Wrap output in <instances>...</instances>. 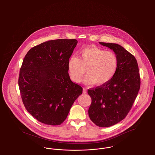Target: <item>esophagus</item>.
<instances>
[{
	"label": "esophagus",
	"mask_w": 155,
	"mask_h": 155,
	"mask_svg": "<svg viewBox=\"0 0 155 155\" xmlns=\"http://www.w3.org/2000/svg\"><path fill=\"white\" fill-rule=\"evenodd\" d=\"M83 93L84 94H86L87 92V89L86 88H83Z\"/></svg>",
	"instance_id": "1"
}]
</instances>
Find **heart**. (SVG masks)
<instances>
[{
    "label": "heart",
    "mask_w": 155,
    "mask_h": 155,
    "mask_svg": "<svg viewBox=\"0 0 155 155\" xmlns=\"http://www.w3.org/2000/svg\"><path fill=\"white\" fill-rule=\"evenodd\" d=\"M118 66L117 54L95 46L83 49L78 58L71 57L68 61V72L73 81L78 83L85 73L83 82L85 84L103 85L109 82L116 73Z\"/></svg>",
    "instance_id": "b5f03b06"
}]
</instances>
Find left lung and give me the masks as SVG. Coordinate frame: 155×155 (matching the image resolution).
I'll return each instance as SVG.
<instances>
[{
  "label": "left lung",
  "instance_id": "left-lung-1",
  "mask_svg": "<svg viewBox=\"0 0 155 155\" xmlns=\"http://www.w3.org/2000/svg\"><path fill=\"white\" fill-rule=\"evenodd\" d=\"M118 56L117 72L110 81L88 90L92 99L88 114L97 126L108 127L123 120L131 110L140 88V76L135 57L121 45L99 42Z\"/></svg>",
  "mask_w": 155,
  "mask_h": 155
}]
</instances>
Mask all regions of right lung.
<instances>
[{
	"instance_id": "1",
	"label": "right lung",
	"mask_w": 155,
	"mask_h": 155,
	"mask_svg": "<svg viewBox=\"0 0 155 155\" xmlns=\"http://www.w3.org/2000/svg\"><path fill=\"white\" fill-rule=\"evenodd\" d=\"M78 43L60 39L31 48L22 61L18 86L27 110L38 121L61 124L82 88L70 80L68 61Z\"/></svg>"
}]
</instances>
